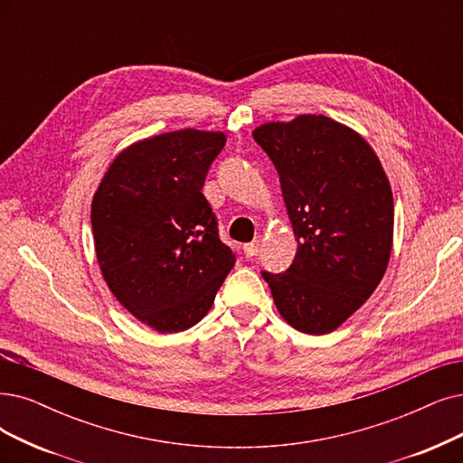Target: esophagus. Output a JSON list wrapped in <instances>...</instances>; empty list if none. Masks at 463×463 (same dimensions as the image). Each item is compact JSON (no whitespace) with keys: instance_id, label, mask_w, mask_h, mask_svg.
Instances as JSON below:
<instances>
[{"instance_id":"esophagus-1","label":"esophagus","mask_w":463,"mask_h":463,"mask_svg":"<svg viewBox=\"0 0 463 463\" xmlns=\"http://www.w3.org/2000/svg\"><path fill=\"white\" fill-rule=\"evenodd\" d=\"M243 252H245L247 258H252V256H256L258 252H260V245H258V241L247 243V245H243Z\"/></svg>"}]
</instances>
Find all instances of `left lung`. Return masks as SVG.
I'll return each instance as SVG.
<instances>
[{"label":"left lung","mask_w":463,"mask_h":463,"mask_svg":"<svg viewBox=\"0 0 463 463\" xmlns=\"http://www.w3.org/2000/svg\"><path fill=\"white\" fill-rule=\"evenodd\" d=\"M252 137L279 175L298 241L287 271L262 277L290 326L326 335L371 298L390 262V180L361 135L325 116L266 123Z\"/></svg>","instance_id":"8db88e82"}]
</instances>
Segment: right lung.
<instances>
[{
	"instance_id": "obj_1",
	"label": "right lung",
	"mask_w": 463,
	"mask_h": 463,
	"mask_svg": "<svg viewBox=\"0 0 463 463\" xmlns=\"http://www.w3.org/2000/svg\"><path fill=\"white\" fill-rule=\"evenodd\" d=\"M224 146V133L195 128L140 140L114 159L92 197L104 281L127 311L161 335L205 317L235 264L201 192Z\"/></svg>"
}]
</instances>
